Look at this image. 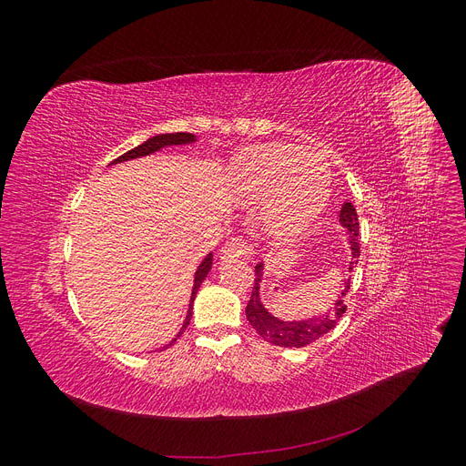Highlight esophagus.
I'll return each instance as SVG.
<instances>
[{"instance_id": "esophagus-1", "label": "esophagus", "mask_w": 466, "mask_h": 466, "mask_svg": "<svg viewBox=\"0 0 466 466\" xmlns=\"http://www.w3.org/2000/svg\"><path fill=\"white\" fill-rule=\"evenodd\" d=\"M252 255V247L245 241V238H231L225 243L219 250L221 260H235V258H247Z\"/></svg>"}]
</instances>
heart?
<instances>
[{
  "label": "heart",
  "mask_w": 466,
  "mask_h": 466,
  "mask_svg": "<svg viewBox=\"0 0 466 466\" xmlns=\"http://www.w3.org/2000/svg\"><path fill=\"white\" fill-rule=\"evenodd\" d=\"M228 188L237 200H264V219L276 235H298L329 202L330 167L315 151L250 147L229 163Z\"/></svg>",
  "instance_id": "heart-1"
}]
</instances>
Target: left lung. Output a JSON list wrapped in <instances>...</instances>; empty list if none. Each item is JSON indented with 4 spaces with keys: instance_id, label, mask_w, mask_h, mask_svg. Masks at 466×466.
Segmentation results:
<instances>
[{
    "instance_id": "obj_1",
    "label": "left lung",
    "mask_w": 466,
    "mask_h": 466,
    "mask_svg": "<svg viewBox=\"0 0 466 466\" xmlns=\"http://www.w3.org/2000/svg\"><path fill=\"white\" fill-rule=\"evenodd\" d=\"M338 221L342 223V228L346 229L348 237V245L351 250V260L348 266V272H351L358 264L360 258V243H358V235H360V221H358V211L350 202L342 204L340 211H338ZM262 279H264V262H258L255 266V288H252L250 293V301L247 305V319L250 322V327L262 336L266 342H270L274 346L281 348H303L313 344L319 340L320 336L330 332L338 320L342 319L346 313V303L344 298L350 291V278L344 279V288L342 293L338 295V299L334 301L332 309H329L324 315H315L303 320H284L279 317H274L262 303Z\"/></svg>"
}]
</instances>
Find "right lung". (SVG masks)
Here are the masks:
<instances>
[{
  "instance_id": "add662e5",
  "label": "right lung",
  "mask_w": 466,
  "mask_h": 466,
  "mask_svg": "<svg viewBox=\"0 0 466 466\" xmlns=\"http://www.w3.org/2000/svg\"><path fill=\"white\" fill-rule=\"evenodd\" d=\"M192 142H196V136H194V134H187V132H177V134H159V136H153V137H149L147 142H144L142 146H137V147H134V149H130V151H126L124 155H120L118 159L112 161L110 165L124 163V161L137 159V157H146V155H151V153L159 151V149H163V147H168V146H187V144H192ZM211 258H214V255H211V252H209V255L200 262L198 270H196V274H194V286H192V295H190L188 313H187L185 322H182V329H180V332L177 334V338H178L182 332L187 330L188 322H190V319H192V303H194V299H196V293H198V289H200V286H202V281L208 278V274H209V270H211ZM177 338H173L171 344H173V342H177ZM171 344H167L165 348H168Z\"/></svg>"
}]
</instances>
